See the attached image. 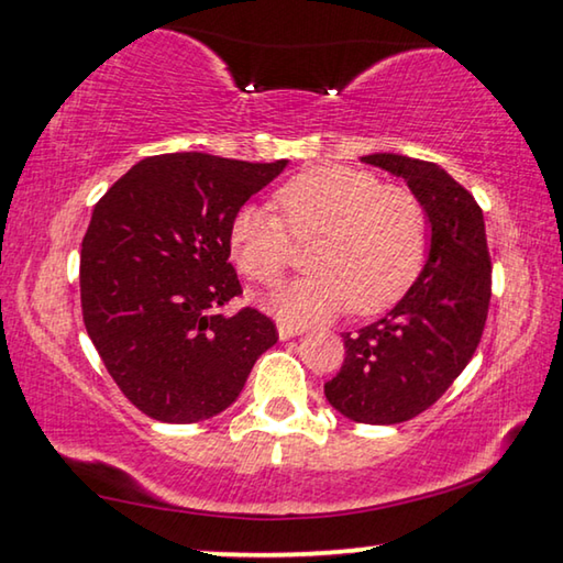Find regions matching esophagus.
I'll use <instances>...</instances> for the list:
<instances>
[{"label":"esophagus","instance_id":"34e87169","mask_svg":"<svg viewBox=\"0 0 563 563\" xmlns=\"http://www.w3.org/2000/svg\"><path fill=\"white\" fill-rule=\"evenodd\" d=\"M276 332H279L282 340H291V336H297V334H301L305 330H301V327H297V324L279 322V324H276Z\"/></svg>","mask_w":563,"mask_h":563}]
</instances>
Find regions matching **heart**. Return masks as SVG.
I'll return each instance as SVG.
<instances>
[{
    "label": "heart",
    "mask_w": 563,
    "mask_h": 563,
    "mask_svg": "<svg viewBox=\"0 0 563 563\" xmlns=\"http://www.w3.org/2000/svg\"><path fill=\"white\" fill-rule=\"evenodd\" d=\"M284 221L262 206H241L229 223L233 262L249 279L276 284L294 262V241L319 239L307 276L274 297L276 314L305 324L352 307L379 314L418 279L428 252L420 198L385 186L375 173L314 166L276 194Z\"/></svg>",
    "instance_id": "heart-1"
}]
</instances>
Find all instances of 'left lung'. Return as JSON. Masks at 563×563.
Returning a JSON list of instances; mask_svg holds the SVG:
<instances>
[{
	"label": "left lung",
	"mask_w": 563,
	"mask_h": 563,
	"mask_svg": "<svg viewBox=\"0 0 563 563\" xmlns=\"http://www.w3.org/2000/svg\"><path fill=\"white\" fill-rule=\"evenodd\" d=\"M362 161L405 178L420 198L430 252L387 317L342 334V369L324 395L354 422L395 426L428 410L471 362L488 317L490 256L481 206L443 168L395 153Z\"/></svg>",
	"instance_id": "8db88e82"
}]
</instances>
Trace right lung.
Masks as SVG:
<instances>
[{
    "label": "right lung",
    "instance_id": "obj_1",
    "mask_svg": "<svg viewBox=\"0 0 563 563\" xmlns=\"http://www.w3.org/2000/svg\"><path fill=\"white\" fill-rule=\"evenodd\" d=\"M284 168L287 161L153 155L95 203L80 254L85 330L148 418L184 426L223 412L279 340L258 309H219L241 294L229 264L233 213Z\"/></svg>",
    "mask_w": 563,
    "mask_h": 563
}]
</instances>
